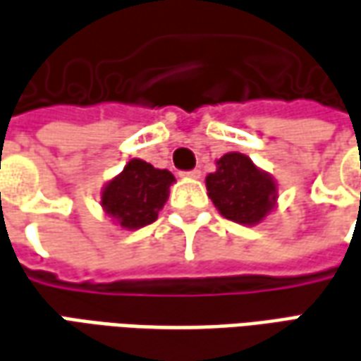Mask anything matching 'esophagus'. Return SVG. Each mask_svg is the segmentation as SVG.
I'll list each match as a JSON object with an SVG mask.
<instances>
[{
    "mask_svg": "<svg viewBox=\"0 0 361 361\" xmlns=\"http://www.w3.org/2000/svg\"><path fill=\"white\" fill-rule=\"evenodd\" d=\"M183 176H185V178H193V180H197V178L201 176V170L195 168V170H191V171H183Z\"/></svg>",
    "mask_w": 361,
    "mask_h": 361,
    "instance_id": "34e87169",
    "label": "esophagus"
}]
</instances>
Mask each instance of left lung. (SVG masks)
<instances>
[{
  "label": "left lung",
  "instance_id": "8db88e82",
  "mask_svg": "<svg viewBox=\"0 0 361 361\" xmlns=\"http://www.w3.org/2000/svg\"><path fill=\"white\" fill-rule=\"evenodd\" d=\"M207 195L225 219L257 225L276 205V183L249 156L229 152L217 160V171L205 178Z\"/></svg>",
  "mask_w": 361,
  "mask_h": 361
}]
</instances>
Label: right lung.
<instances>
[{"label": "right lung", "mask_w": 361, "mask_h": 361, "mask_svg": "<svg viewBox=\"0 0 361 361\" xmlns=\"http://www.w3.org/2000/svg\"><path fill=\"white\" fill-rule=\"evenodd\" d=\"M173 181L171 171L134 158L102 188L100 205L120 227L140 229L158 219Z\"/></svg>", "instance_id": "1"}]
</instances>
